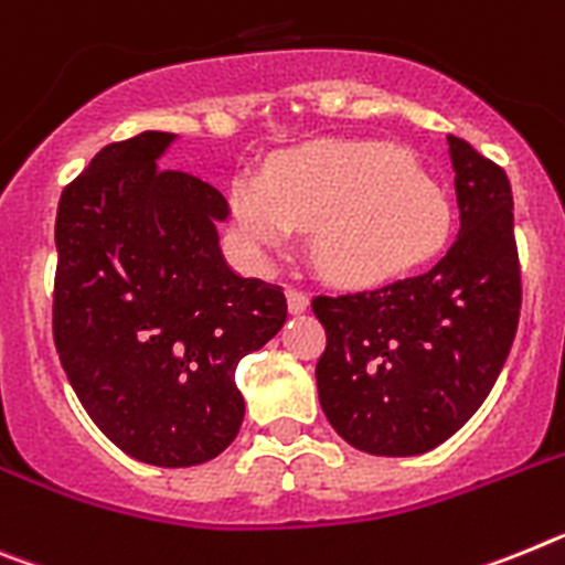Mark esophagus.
Instances as JSON below:
<instances>
[{
    "mask_svg": "<svg viewBox=\"0 0 565 565\" xmlns=\"http://www.w3.org/2000/svg\"><path fill=\"white\" fill-rule=\"evenodd\" d=\"M287 307H289V312H303L307 310V307H310V298L303 296L301 289H287Z\"/></svg>",
    "mask_w": 565,
    "mask_h": 565,
    "instance_id": "esophagus-1",
    "label": "esophagus"
}]
</instances>
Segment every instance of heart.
<instances>
[{"instance_id":"b5f03b06","label":"heart","mask_w":565,"mask_h":565,"mask_svg":"<svg viewBox=\"0 0 565 565\" xmlns=\"http://www.w3.org/2000/svg\"><path fill=\"white\" fill-rule=\"evenodd\" d=\"M238 233L255 253H281L316 227L318 267L343 284L406 276L438 253L452 210L444 190L384 141H310L233 184Z\"/></svg>"}]
</instances>
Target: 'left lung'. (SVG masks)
Returning a JSON list of instances; mask_svg holds the SVG:
<instances>
[{
	"label": "left lung",
	"instance_id": "8db88e82",
	"mask_svg": "<svg viewBox=\"0 0 565 565\" xmlns=\"http://www.w3.org/2000/svg\"><path fill=\"white\" fill-rule=\"evenodd\" d=\"M460 233L420 276L312 301L327 330L316 366L332 429L366 455L412 458L452 438L487 401L520 316L512 188L449 136Z\"/></svg>",
	"mask_w": 565,
	"mask_h": 565
}]
</instances>
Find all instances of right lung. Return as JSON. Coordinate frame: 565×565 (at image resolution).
<instances>
[{
	"mask_svg": "<svg viewBox=\"0 0 565 565\" xmlns=\"http://www.w3.org/2000/svg\"><path fill=\"white\" fill-rule=\"evenodd\" d=\"M175 139L145 130L102 147L65 188L53 292L58 361L93 424L130 458L170 469L233 444L235 364L287 321L281 287L224 258V195L159 167Z\"/></svg>",
	"mask_w": 565,
	"mask_h": 565,
	"instance_id": "right-lung-1",
	"label": "right lung"
}]
</instances>
